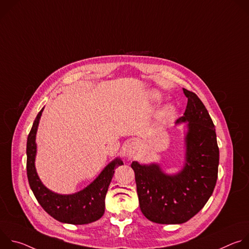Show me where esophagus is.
I'll use <instances>...</instances> for the list:
<instances>
[{
    "label": "esophagus",
    "mask_w": 249,
    "mask_h": 249,
    "mask_svg": "<svg viewBox=\"0 0 249 249\" xmlns=\"http://www.w3.org/2000/svg\"><path fill=\"white\" fill-rule=\"evenodd\" d=\"M136 151H137V143H135V142H133V143L130 144V146H129V148H128V151H127L128 157H129V158H132V157L135 155Z\"/></svg>",
    "instance_id": "obj_1"
}]
</instances>
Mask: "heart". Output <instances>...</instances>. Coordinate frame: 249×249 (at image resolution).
Instances as JSON below:
<instances>
[{
    "instance_id": "b5f03b06",
    "label": "heart",
    "mask_w": 249,
    "mask_h": 249,
    "mask_svg": "<svg viewBox=\"0 0 249 249\" xmlns=\"http://www.w3.org/2000/svg\"><path fill=\"white\" fill-rule=\"evenodd\" d=\"M171 111H172V108L170 107V106H165V107L161 110L160 115H161L162 117H164V116H168V115L171 113Z\"/></svg>"
}]
</instances>
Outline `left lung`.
<instances>
[{
    "label": "left lung",
    "instance_id": "8db88e82",
    "mask_svg": "<svg viewBox=\"0 0 249 249\" xmlns=\"http://www.w3.org/2000/svg\"><path fill=\"white\" fill-rule=\"evenodd\" d=\"M183 92L187 106L184 116L176 121H188L183 169L176 175H166L159 164L131 163L140 209L148 220L158 224L190 220L205 206L218 178L220 153L215 125L200 98L186 89Z\"/></svg>",
    "mask_w": 249,
    "mask_h": 249
}]
</instances>
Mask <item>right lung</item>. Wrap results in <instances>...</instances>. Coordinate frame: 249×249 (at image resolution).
Listing matches in <instances>:
<instances>
[{
	"label": "right lung",
	"instance_id": "obj_1",
	"mask_svg": "<svg viewBox=\"0 0 249 249\" xmlns=\"http://www.w3.org/2000/svg\"><path fill=\"white\" fill-rule=\"evenodd\" d=\"M43 108L35 118L27 137L26 172L29 186L41 207L55 220L72 225H85L97 221L104 214L105 196L114 174V168L123 164L119 159L106 166L97 178L84 190L71 194L60 195L47 189L40 181L35 169L37 127Z\"/></svg>",
	"mask_w": 249,
	"mask_h": 249
}]
</instances>
